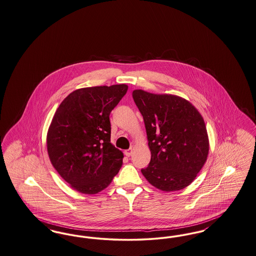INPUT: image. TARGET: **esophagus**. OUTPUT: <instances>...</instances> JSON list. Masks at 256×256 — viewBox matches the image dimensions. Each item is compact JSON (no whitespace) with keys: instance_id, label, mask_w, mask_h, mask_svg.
<instances>
[{"instance_id":"34e87169","label":"esophagus","mask_w":256,"mask_h":256,"mask_svg":"<svg viewBox=\"0 0 256 256\" xmlns=\"http://www.w3.org/2000/svg\"><path fill=\"white\" fill-rule=\"evenodd\" d=\"M133 148H130V149L126 150V151H125V155L127 156H132V154H133Z\"/></svg>"}]
</instances>
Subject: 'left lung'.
<instances>
[{"mask_svg": "<svg viewBox=\"0 0 256 256\" xmlns=\"http://www.w3.org/2000/svg\"><path fill=\"white\" fill-rule=\"evenodd\" d=\"M151 152L149 166L142 169L156 188L171 192L186 188L206 162L210 140L199 111L174 94L133 90Z\"/></svg>", "mask_w": 256, "mask_h": 256, "instance_id": "left-lung-1", "label": "left lung"}]
</instances>
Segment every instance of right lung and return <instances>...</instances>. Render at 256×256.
I'll return each mask as SVG.
<instances>
[{"instance_id":"1","label":"right lung","mask_w":256,"mask_h":256,"mask_svg":"<svg viewBox=\"0 0 256 256\" xmlns=\"http://www.w3.org/2000/svg\"><path fill=\"white\" fill-rule=\"evenodd\" d=\"M127 90L126 84L76 90L52 118L46 134L50 162L80 193L106 188L122 166V152L111 144L109 116Z\"/></svg>"}]
</instances>
